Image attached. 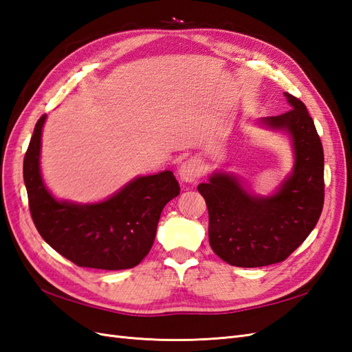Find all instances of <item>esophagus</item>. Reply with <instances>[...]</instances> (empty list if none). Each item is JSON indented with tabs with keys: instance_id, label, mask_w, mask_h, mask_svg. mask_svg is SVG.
I'll return each mask as SVG.
<instances>
[{
	"instance_id": "34e87169",
	"label": "esophagus",
	"mask_w": 352,
	"mask_h": 352,
	"mask_svg": "<svg viewBox=\"0 0 352 352\" xmlns=\"http://www.w3.org/2000/svg\"><path fill=\"white\" fill-rule=\"evenodd\" d=\"M201 175V167H200V161L195 158L186 160L182 162V166L179 167V177L184 182H195L197 179Z\"/></svg>"
}]
</instances>
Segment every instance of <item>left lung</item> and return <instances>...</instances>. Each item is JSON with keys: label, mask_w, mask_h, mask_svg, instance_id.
<instances>
[{"label": "left lung", "mask_w": 352, "mask_h": 352, "mask_svg": "<svg viewBox=\"0 0 352 352\" xmlns=\"http://www.w3.org/2000/svg\"><path fill=\"white\" fill-rule=\"evenodd\" d=\"M291 107L261 124L289 134L296 164L276 194L256 197L233 175L213 173L197 190L209 210V243L236 267H263L287 260L318 222L324 204V152L314 119L297 97Z\"/></svg>", "instance_id": "8db88e82"}]
</instances>
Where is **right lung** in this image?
<instances>
[{
  "label": "right lung",
  "instance_id": "add662e5",
  "mask_svg": "<svg viewBox=\"0 0 352 352\" xmlns=\"http://www.w3.org/2000/svg\"><path fill=\"white\" fill-rule=\"evenodd\" d=\"M43 115L23 158V181L34 226L45 242L79 267L124 270L151 251L164 206L179 195L170 170L142 176L110 199L96 204L58 201L40 175Z\"/></svg>",
  "mask_w": 352,
  "mask_h": 352
}]
</instances>
